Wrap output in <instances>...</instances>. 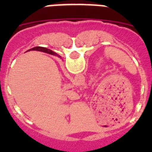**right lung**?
Returning a JSON list of instances; mask_svg holds the SVG:
<instances>
[{"mask_svg": "<svg viewBox=\"0 0 152 152\" xmlns=\"http://www.w3.org/2000/svg\"><path fill=\"white\" fill-rule=\"evenodd\" d=\"M36 49H38L39 51H43L44 52H48V53H49V54H51V55H53V56H58V55H57L56 53V52H52V50H49V49H46V48H44V47H40V46H37V47H34V48H33V49H29V51H31V50H36ZM37 50V51H38Z\"/></svg>", "mask_w": 152, "mask_h": 152, "instance_id": "1", "label": "right lung"}]
</instances>
